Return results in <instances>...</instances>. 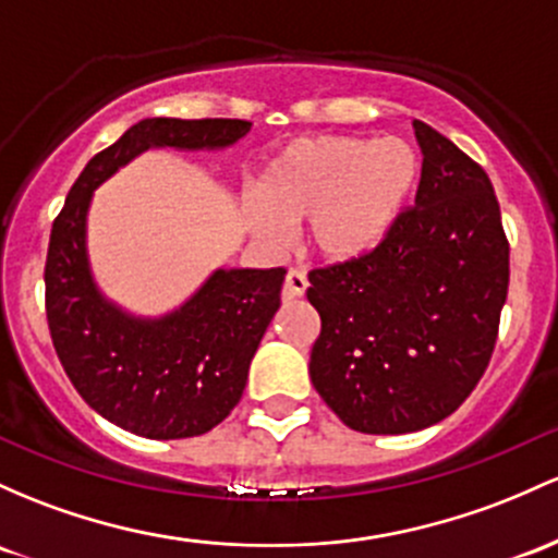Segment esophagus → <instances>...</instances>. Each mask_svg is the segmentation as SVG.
I'll return each mask as SVG.
<instances>
[{
	"label": "esophagus",
	"mask_w": 558,
	"mask_h": 558,
	"mask_svg": "<svg viewBox=\"0 0 558 558\" xmlns=\"http://www.w3.org/2000/svg\"><path fill=\"white\" fill-rule=\"evenodd\" d=\"M307 278H304L299 269H291L286 275V283H283V302H293V299H302L304 291H307Z\"/></svg>",
	"instance_id": "esophagus-1"
}]
</instances>
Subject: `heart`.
I'll use <instances>...</instances> for the list:
<instances>
[{"instance_id":"heart-1","label":"heart","mask_w":558,"mask_h":558,"mask_svg":"<svg viewBox=\"0 0 558 558\" xmlns=\"http://www.w3.org/2000/svg\"><path fill=\"white\" fill-rule=\"evenodd\" d=\"M421 158L402 137L320 134L283 145L243 204V222L265 246L304 225L307 248L328 265H349L381 248L408 211Z\"/></svg>"}]
</instances>
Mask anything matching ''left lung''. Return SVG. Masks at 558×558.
<instances>
[{
	"label": "left lung",
	"mask_w": 558,
	"mask_h": 558,
	"mask_svg": "<svg viewBox=\"0 0 558 558\" xmlns=\"http://www.w3.org/2000/svg\"><path fill=\"white\" fill-rule=\"evenodd\" d=\"M424 153L415 206L371 256L310 272L320 315L317 395L354 432L439 424L480 384L508 293V241L487 171L413 121Z\"/></svg>",
	"instance_id": "left-lung-1"
}]
</instances>
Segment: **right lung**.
Here are the masks:
<instances>
[{
	"label": "right lung",
	"instance_id": "1",
	"mask_svg": "<svg viewBox=\"0 0 558 558\" xmlns=\"http://www.w3.org/2000/svg\"><path fill=\"white\" fill-rule=\"evenodd\" d=\"M248 130L241 119H143L84 167L52 225L45 289L54 352L84 402L137 437H198L228 418L280 307L286 269L219 267L167 315H132L92 275V195L140 153L222 150Z\"/></svg>",
	"mask_w": 558,
	"mask_h": 558
}]
</instances>
